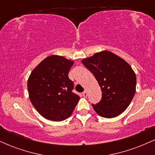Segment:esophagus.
Masks as SVG:
<instances>
[{
	"label": "esophagus",
	"instance_id": "esophagus-1",
	"mask_svg": "<svg viewBox=\"0 0 155 155\" xmlns=\"http://www.w3.org/2000/svg\"><path fill=\"white\" fill-rule=\"evenodd\" d=\"M83 96L84 97H87V91H84L83 92Z\"/></svg>",
	"mask_w": 155,
	"mask_h": 155
}]
</instances>
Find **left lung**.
<instances>
[{
	"label": "left lung",
	"instance_id": "left-lung-1",
	"mask_svg": "<svg viewBox=\"0 0 155 155\" xmlns=\"http://www.w3.org/2000/svg\"><path fill=\"white\" fill-rule=\"evenodd\" d=\"M100 85L102 97L92 104L97 114L105 118L117 117L125 111L136 93V76L130 65L108 51H102L82 60Z\"/></svg>",
	"mask_w": 155,
	"mask_h": 155
}]
</instances>
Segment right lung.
Here are the masks:
<instances>
[{
    "mask_svg": "<svg viewBox=\"0 0 155 155\" xmlns=\"http://www.w3.org/2000/svg\"><path fill=\"white\" fill-rule=\"evenodd\" d=\"M74 62L51 55L35 68L28 81L31 102L44 118L63 121L74 111L80 97L73 92L68 72Z\"/></svg>",
    "mask_w": 155,
    "mask_h": 155,
    "instance_id": "right-lung-1",
    "label": "right lung"
}]
</instances>
